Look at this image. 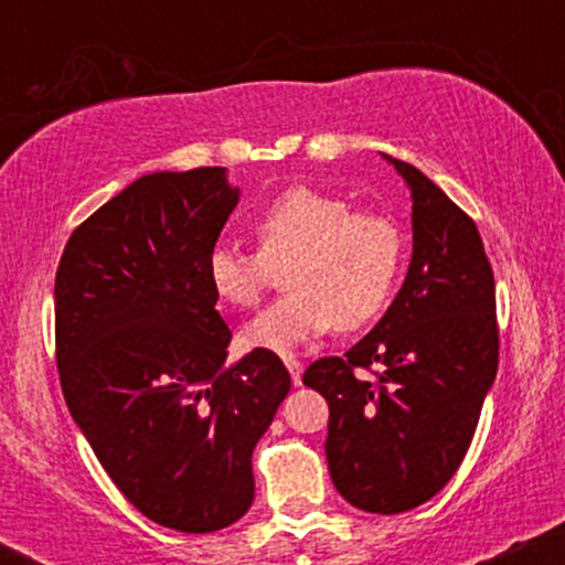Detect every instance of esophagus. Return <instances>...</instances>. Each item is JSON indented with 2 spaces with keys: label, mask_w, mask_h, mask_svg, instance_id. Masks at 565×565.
<instances>
[{
  "label": "esophagus",
  "mask_w": 565,
  "mask_h": 565,
  "mask_svg": "<svg viewBox=\"0 0 565 565\" xmlns=\"http://www.w3.org/2000/svg\"><path fill=\"white\" fill-rule=\"evenodd\" d=\"M284 364H287V369H289V374H291V382H295V385H302V364L297 359H284Z\"/></svg>",
  "instance_id": "1"
}]
</instances>
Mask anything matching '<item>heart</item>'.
Listing matches in <instances>:
<instances>
[{
  "label": "heart",
  "instance_id": "obj_1",
  "mask_svg": "<svg viewBox=\"0 0 565 565\" xmlns=\"http://www.w3.org/2000/svg\"><path fill=\"white\" fill-rule=\"evenodd\" d=\"M257 252L217 246L206 278L220 300L249 308L284 268L289 291L244 327V345L289 355L337 327L372 323L391 302L404 265V233L382 212H353L348 199L291 185L249 220Z\"/></svg>",
  "mask_w": 565,
  "mask_h": 565
}]
</instances>
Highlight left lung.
I'll return each instance as SVG.
<instances>
[{"label": "left lung", "mask_w": 565, "mask_h": 565, "mask_svg": "<svg viewBox=\"0 0 565 565\" xmlns=\"http://www.w3.org/2000/svg\"><path fill=\"white\" fill-rule=\"evenodd\" d=\"M385 159L412 191L404 287L364 340L342 359L313 361L302 382L329 404L337 491L353 508L395 515L436 497L462 465L497 377L499 329L476 223L417 167Z\"/></svg>", "instance_id": "8db88e82"}]
</instances>
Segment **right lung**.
Returning <instances> with one entry per match:
<instances>
[{"label":"right lung","mask_w":565,"mask_h":565,"mask_svg":"<svg viewBox=\"0 0 565 565\" xmlns=\"http://www.w3.org/2000/svg\"><path fill=\"white\" fill-rule=\"evenodd\" d=\"M236 204L225 167L142 174L71 233L55 274L71 417L116 489L185 534L252 508V451L291 385L268 350L225 364L206 257Z\"/></svg>","instance_id":"obj_1"}]
</instances>
